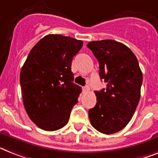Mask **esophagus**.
<instances>
[{
	"mask_svg": "<svg viewBox=\"0 0 158 158\" xmlns=\"http://www.w3.org/2000/svg\"><path fill=\"white\" fill-rule=\"evenodd\" d=\"M89 91V87L88 85L83 87V92H84V93H87Z\"/></svg>",
	"mask_w": 158,
	"mask_h": 158,
	"instance_id": "obj_1",
	"label": "esophagus"
}]
</instances>
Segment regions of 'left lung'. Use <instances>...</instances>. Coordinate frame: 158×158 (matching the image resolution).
<instances>
[{
    "label": "left lung",
    "instance_id": "obj_1",
    "mask_svg": "<svg viewBox=\"0 0 158 158\" xmlns=\"http://www.w3.org/2000/svg\"><path fill=\"white\" fill-rule=\"evenodd\" d=\"M99 63V76L106 88L95 91L97 103L89 110L94 127L103 134L118 132L131 119L140 98L143 75L134 53L111 40L87 44Z\"/></svg>",
    "mask_w": 158,
    "mask_h": 158
}]
</instances>
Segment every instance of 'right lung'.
Wrapping results in <instances>:
<instances>
[{"mask_svg":"<svg viewBox=\"0 0 158 158\" xmlns=\"http://www.w3.org/2000/svg\"><path fill=\"white\" fill-rule=\"evenodd\" d=\"M81 40L48 35L35 44L20 73L24 107L40 128L56 131L67 124L81 88L74 84L73 58Z\"/></svg>","mask_w":158,"mask_h":158,"instance_id":"1","label":"right lung"}]
</instances>
